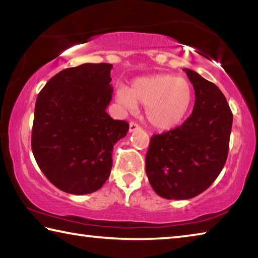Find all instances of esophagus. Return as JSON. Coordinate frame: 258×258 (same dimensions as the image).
I'll return each instance as SVG.
<instances>
[{"mask_svg": "<svg viewBox=\"0 0 258 258\" xmlns=\"http://www.w3.org/2000/svg\"><path fill=\"white\" fill-rule=\"evenodd\" d=\"M139 128H140V126L137 123H134V121H131V123H130V132L131 133L134 132V131L139 130Z\"/></svg>", "mask_w": 258, "mask_h": 258, "instance_id": "1", "label": "esophagus"}]
</instances>
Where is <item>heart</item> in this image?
I'll return each instance as SVG.
<instances>
[{"label": "heart", "mask_w": 258, "mask_h": 258, "mask_svg": "<svg viewBox=\"0 0 258 258\" xmlns=\"http://www.w3.org/2000/svg\"><path fill=\"white\" fill-rule=\"evenodd\" d=\"M116 98L127 110L137 104L145 107V116L151 126L167 131L176 127L184 119L194 98L192 86L184 77L158 74L134 81L130 90L117 89Z\"/></svg>", "instance_id": "heart-1"}]
</instances>
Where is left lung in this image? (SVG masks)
I'll return each instance as SVG.
<instances>
[{
    "mask_svg": "<svg viewBox=\"0 0 258 258\" xmlns=\"http://www.w3.org/2000/svg\"><path fill=\"white\" fill-rule=\"evenodd\" d=\"M195 89V107L181 126L150 140L146 172L165 199H190L213 184L229 152L233 115L224 94L198 73L184 69Z\"/></svg>",
    "mask_w": 258,
    "mask_h": 258,
    "instance_id": "left-lung-1",
    "label": "left lung"
}]
</instances>
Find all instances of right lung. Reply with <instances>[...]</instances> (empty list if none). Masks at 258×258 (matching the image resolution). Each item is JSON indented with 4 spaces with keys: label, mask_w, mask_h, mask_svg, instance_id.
<instances>
[{
    "label": "right lung",
    "mask_w": 258,
    "mask_h": 258,
    "mask_svg": "<svg viewBox=\"0 0 258 258\" xmlns=\"http://www.w3.org/2000/svg\"><path fill=\"white\" fill-rule=\"evenodd\" d=\"M110 63H83L56 74L35 103L32 150L52 184L72 195L99 190L110 175L112 148L128 132L106 109Z\"/></svg>",
    "instance_id": "obj_1"
}]
</instances>
